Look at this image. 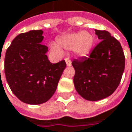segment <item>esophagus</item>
<instances>
[{"mask_svg":"<svg viewBox=\"0 0 132 132\" xmlns=\"http://www.w3.org/2000/svg\"><path fill=\"white\" fill-rule=\"evenodd\" d=\"M64 60H65V61H66L67 66H71V58H66Z\"/></svg>","mask_w":132,"mask_h":132,"instance_id":"esophagus-1","label":"esophagus"}]
</instances>
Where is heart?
<instances>
[{"label":"heart","instance_id":"1","mask_svg":"<svg viewBox=\"0 0 132 132\" xmlns=\"http://www.w3.org/2000/svg\"><path fill=\"white\" fill-rule=\"evenodd\" d=\"M58 43L61 48L66 49L74 48L77 55L84 56L91 51L94 43V38L88 32H77L58 38ZM52 49L58 51L55 46L52 47Z\"/></svg>","mask_w":132,"mask_h":132}]
</instances>
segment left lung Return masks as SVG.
Segmentation results:
<instances>
[{"label": "left lung", "mask_w": 132, "mask_h": 132, "mask_svg": "<svg viewBox=\"0 0 132 132\" xmlns=\"http://www.w3.org/2000/svg\"><path fill=\"white\" fill-rule=\"evenodd\" d=\"M95 32L101 42L88 57L72 61L75 89L90 101L103 100L115 92L122 80L125 62L120 42L108 31Z\"/></svg>", "instance_id": "obj_1"}]
</instances>
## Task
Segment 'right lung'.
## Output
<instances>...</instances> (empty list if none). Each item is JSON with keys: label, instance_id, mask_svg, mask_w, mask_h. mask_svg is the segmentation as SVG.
<instances>
[{"label": "right lung", "instance_id": "1", "mask_svg": "<svg viewBox=\"0 0 132 132\" xmlns=\"http://www.w3.org/2000/svg\"><path fill=\"white\" fill-rule=\"evenodd\" d=\"M42 30L19 34L7 49L4 73L9 87L22 102L37 105L47 102L57 89L66 68L62 60L56 64L46 55L48 47L42 45Z\"/></svg>", "mask_w": 132, "mask_h": 132}]
</instances>
